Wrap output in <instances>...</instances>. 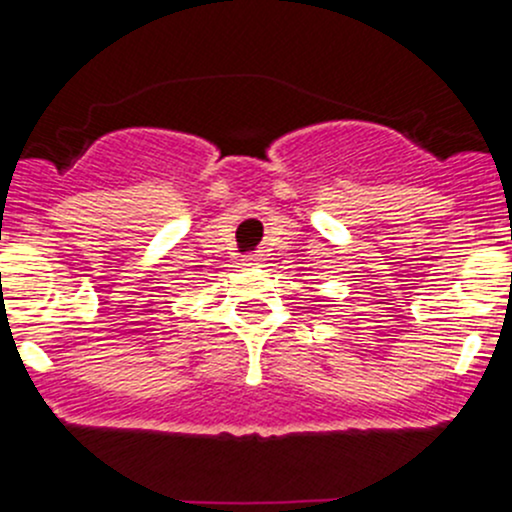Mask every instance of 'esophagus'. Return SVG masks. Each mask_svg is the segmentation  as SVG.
<instances>
[{
    "instance_id": "34e87169",
    "label": "esophagus",
    "mask_w": 512,
    "mask_h": 512,
    "mask_svg": "<svg viewBox=\"0 0 512 512\" xmlns=\"http://www.w3.org/2000/svg\"><path fill=\"white\" fill-rule=\"evenodd\" d=\"M262 262V257H257V255H250V257H245V267H257Z\"/></svg>"
}]
</instances>
